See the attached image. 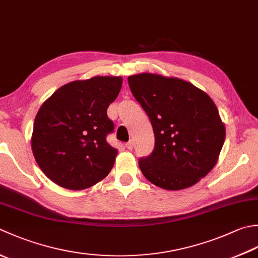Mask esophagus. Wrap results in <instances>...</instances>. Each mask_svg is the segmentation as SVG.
I'll return each mask as SVG.
<instances>
[{"mask_svg":"<svg viewBox=\"0 0 258 258\" xmlns=\"http://www.w3.org/2000/svg\"><path fill=\"white\" fill-rule=\"evenodd\" d=\"M125 146H126V149L127 150H133V148H134V143H133V141L131 140L130 142H127L125 144Z\"/></svg>","mask_w":258,"mask_h":258,"instance_id":"obj_1","label":"esophagus"}]
</instances>
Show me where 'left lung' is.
Segmentation results:
<instances>
[{"mask_svg": "<svg viewBox=\"0 0 258 258\" xmlns=\"http://www.w3.org/2000/svg\"><path fill=\"white\" fill-rule=\"evenodd\" d=\"M127 80L155 136L152 154L139 161L143 175L172 191L199 182L214 169L226 138L214 100L180 78L142 73Z\"/></svg>", "mask_w": 258, "mask_h": 258, "instance_id": "8db88e82", "label": "left lung"}]
</instances>
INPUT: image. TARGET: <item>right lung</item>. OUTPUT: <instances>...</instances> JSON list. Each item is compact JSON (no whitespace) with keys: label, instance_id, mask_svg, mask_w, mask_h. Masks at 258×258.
I'll return each mask as SVG.
<instances>
[{"label":"right lung","instance_id":"1","mask_svg":"<svg viewBox=\"0 0 258 258\" xmlns=\"http://www.w3.org/2000/svg\"><path fill=\"white\" fill-rule=\"evenodd\" d=\"M122 84L119 76L75 80L41 105L34 119L31 148L40 169L52 182L83 190L110 172L117 150L106 141L114 128L107 108Z\"/></svg>","mask_w":258,"mask_h":258}]
</instances>
